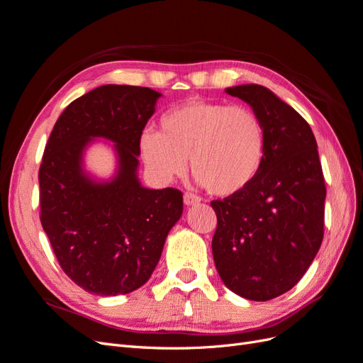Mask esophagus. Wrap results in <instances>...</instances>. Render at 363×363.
I'll use <instances>...</instances> for the list:
<instances>
[{
  "mask_svg": "<svg viewBox=\"0 0 363 363\" xmlns=\"http://www.w3.org/2000/svg\"><path fill=\"white\" fill-rule=\"evenodd\" d=\"M183 201H184L186 206H194V204H196V203H200L201 199H200L199 195H195V194H192V192H184Z\"/></svg>",
  "mask_w": 363,
  "mask_h": 363,
  "instance_id": "1",
  "label": "esophagus"
}]
</instances>
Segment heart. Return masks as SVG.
Here are the masks:
<instances>
[{"label":"heart","mask_w":363,"mask_h":363,"mask_svg":"<svg viewBox=\"0 0 363 363\" xmlns=\"http://www.w3.org/2000/svg\"><path fill=\"white\" fill-rule=\"evenodd\" d=\"M140 155L163 182L191 168L201 186L218 196L244 191L260 172L267 156V130L247 106L191 100L159 121V133H142Z\"/></svg>","instance_id":"heart-1"}]
</instances>
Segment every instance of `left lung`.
<instances>
[{"label":"left lung","instance_id":"obj_1","mask_svg":"<svg viewBox=\"0 0 363 363\" xmlns=\"http://www.w3.org/2000/svg\"><path fill=\"white\" fill-rule=\"evenodd\" d=\"M225 92L248 103L267 130V156L244 191L211 204L219 277L235 294L268 301L292 289L311 267L324 236L325 183L311 125L267 87Z\"/></svg>","mask_w":363,"mask_h":363}]
</instances>
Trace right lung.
<instances>
[{
	"mask_svg": "<svg viewBox=\"0 0 363 363\" xmlns=\"http://www.w3.org/2000/svg\"><path fill=\"white\" fill-rule=\"evenodd\" d=\"M159 96L140 86L96 87L65 108L43 151L40 224L63 272L91 294L140 288L182 216V191L142 188L136 175L142 130ZM94 137L116 142L120 164L112 182L98 184L81 168L82 150Z\"/></svg>",
	"mask_w": 363,
	"mask_h": 363,
	"instance_id": "1",
	"label": "right lung"
}]
</instances>
